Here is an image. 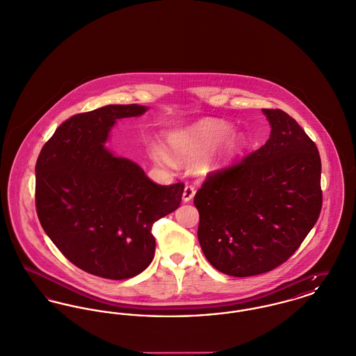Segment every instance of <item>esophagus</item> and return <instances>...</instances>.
Segmentation results:
<instances>
[{
    "label": "esophagus",
    "mask_w": 356,
    "mask_h": 356,
    "mask_svg": "<svg viewBox=\"0 0 356 356\" xmlns=\"http://www.w3.org/2000/svg\"><path fill=\"white\" fill-rule=\"evenodd\" d=\"M195 187L193 186H186V188H184V192H183V200L187 203L189 202L193 196H195Z\"/></svg>",
    "instance_id": "esophagus-1"
}]
</instances>
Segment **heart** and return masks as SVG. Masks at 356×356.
<instances>
[{"instance_id": "b5f03b06", "label": "heart", "mask_w": 356, "mask_h": 356, "mask_svg": "<svg viewBox=\"0 0 356 356\" xmlns=\"http://www.w3.org/2000/svg\"><path fill=\"white\" fill-rule=\"evenodd\" d=\"M232 127L220 121H202L196 125L186 129L175 130L167 136V149L173 160L180 163H187L197 160L206 156L211 149L220 144L222 140V150L218 160H229L234 157L242 147L241 137L231 134ZM153 157L163 165H170L172 159L160 147H153ZM213 160H204L200 163V168L207 170L212 167Z\"/></svg>"}]
</instances>
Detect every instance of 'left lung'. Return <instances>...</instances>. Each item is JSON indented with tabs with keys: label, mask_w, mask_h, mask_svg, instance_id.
<instances>
[{
	"label": "left lung",
	"mask_w": 356,
	"mask_h": 356,
	"mask_svg": "<svg viewBox=\"0 0 356 356\" xmlns=\"http://www.w3.org/2000/svg\"><path fill=\"white\" fill-rule=\"evenodd\" d=\"M265 145L209 172L193 203L209 264L234 277L270 272L300 248L323 206L321 160L304 129L280 108Z\"/></svg>",
	"instance_id": "8db88e82"
}]
</instances>
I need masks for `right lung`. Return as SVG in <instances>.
I'll list each match as a JSON object with an SVG mask.
<instances>
[{"mask_svg":"<svg viewBox=\"0 0 356 356\" xmlns=\"http://www.w3.org/2000/svg\"><path fill=\"white\" fill-rule=\"evenodd\" d=\"M147 107L108 105L75 114L44 144L36 163V211L64 257L92 275L126 280L150 265L153 223L180 206L183 183L159 186L104 144L115 121Z\"/></svg>","mask_w":356,"mask_h":356,"instance_id":"obj_1","label":"right lung"}]
</instances>
